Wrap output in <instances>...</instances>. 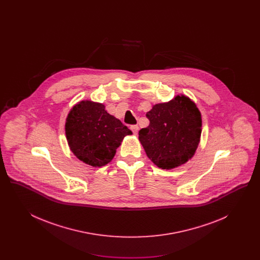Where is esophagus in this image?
Listing matches in <instances>:
<instances>
[{
	"mask_svg": "<svg viewBox=\"0 0 260 260\" xmlns=\"http://www.w3.org/2000/svg\"><path fill=\"white\" fill-rule=\"evenodd\" d=\"M131 129L133 131V133H134L135 135H137V133H138V125H137V124L131 125Z\"/></svg>",
	"mask_w": 260,
	"mask_h": 260,
	"instance_id": "34e87169",
	"label": "esophagus"
}]
</instances>
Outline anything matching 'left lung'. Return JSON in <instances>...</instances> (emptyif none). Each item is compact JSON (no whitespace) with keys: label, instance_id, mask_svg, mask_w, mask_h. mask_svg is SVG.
<instances>
[{"label":"left lung","instance_id":"8db88e82","mask_svg":"<svg viewBox=\"0 0 260 260\" xmlns=\"http://www.w3.org/2000/svg\"><path fill=\"white\" fill-rule=\"evenodd\" d=\"M149 125L138 133L149 159L171 170L193 157L198 147L202 119L196 104L184 95L153 106L147 112Z\"/></svg>","mask_w":260,"mask_h":260}]
</instances>
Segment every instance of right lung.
Segmentation results:
<instances>
[{
  "label": "right lung",
  "instance_id": "1",
  "mask_svg": "<svg viewBox=\"0 0 260 260\" xmlns=\"http://www.w3.org/2000/svg\"><path fill=\"white\" fill-rule=\"evenodd\" d=\"M65 133L77 158L92 167L108 164L124 136L132 135L120 120L105 111L103 104L87 100L69 112Z\"/></svg>",
  "mask_w": 260,
  "mask_h": 260
}]
</instances>
